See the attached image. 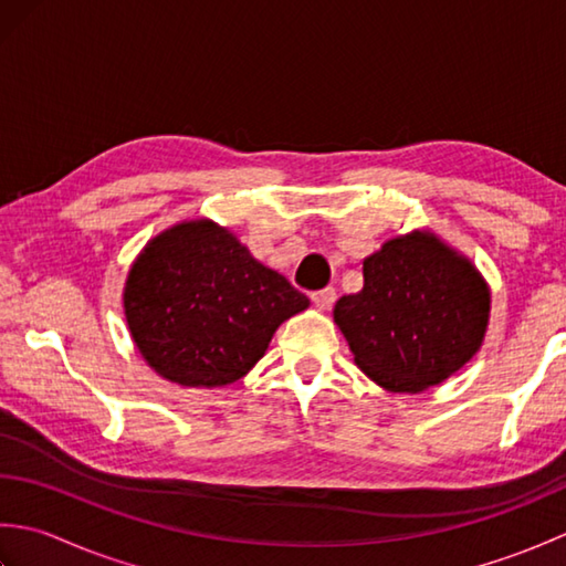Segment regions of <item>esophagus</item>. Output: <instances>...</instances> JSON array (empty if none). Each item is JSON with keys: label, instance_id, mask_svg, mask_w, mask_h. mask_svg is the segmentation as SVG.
<instances>
[{"label": "esophagus", "instance_id": "1", "mask_svg": "<svg viewBox=\"0 0 566 566\" xmlns=\"http://www.w3.org/2000/svg\"><path fill=\"white\" fill-rule=\"evenodd\" d=\"M335 296H338V294H335L333 286H326V290L311 294V302H314L321 311H328L335 304Z\"/></svg>", "mask_w": 566, "mask_h": 566}]
</instances>
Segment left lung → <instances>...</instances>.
I'll use <instances>...</instances> for the list:
<instances>
[{"label":"left lung","mask_w":566,"mask_h":566,"mask_svg":"<svg viewBox=\"0 0 566 566\" xmlns=\"http://www.w3.org/2000/svg\"><path fill=\"white\" fill-rule=\"evenodd\" d=\"M363 292L333 318L355 365L379 387L420 394L452 377L484 343L491 292L460 252L430 233L396 235L363 262Z\"/></svg>","instance_id":"8db88e82"}]
</instances>
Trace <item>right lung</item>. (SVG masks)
<instances>
[{
  "label": "right lung",
  "mask_w": 566,
  "mask_h": 566,
  "mask_svg": "<svg viewBox=\"0 0 566 566\" xmlns=\"http://www.w3.org/2000/svg\"><path fill=\"white\" fill-rule=\"evenodd\" d=\"M304 308L302 292L209 219L148 240L124 286L138 353L179 387L211 389L245 377L274 331Z\"/></svg>",
  "instance_id": "1"
}]
</instances>
